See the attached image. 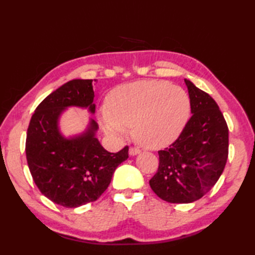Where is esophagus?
Masks as SVG:
<instances>
[{
  "label": "esophagus",
  "mask_w": 255,
  "mask_h": 255,
  "mask_svg": "<svg viewBox=\"0 0 255 255\" xmlns=\"http://www.w3.org/2000/svg\"><path fill=\"white\" fill-rule=\"evenodd\" d=\"M140 152H141V151H140V149H138V148H130V149H129V154H130V155H137V154H139Z\"/></svg>",
  "instance_id": "obj_1"
}]
</instances>
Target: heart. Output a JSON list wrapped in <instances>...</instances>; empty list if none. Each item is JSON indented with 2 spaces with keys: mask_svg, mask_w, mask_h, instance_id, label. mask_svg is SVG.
Wrapping results in <instances>:
<instances>
[{
  "mask_svg": "<svg viewBox=\"0 0 255 255\" xmlns=\"http://www.w3.org/2000/svg\"><path fill=\"white\" fill-rule=\"evenodd\" d=\"M110 110H103L105 131L122 137L128 127L145 148L170 144L180 136L191 112L189 96L180 86L166 81L145 80L124 84L108 96Z\"/></svg>",
  "mask_w": 255,
  "mask_h": 255,
  "instance_id": "1",
  "label": "heart"
}]
</instances>
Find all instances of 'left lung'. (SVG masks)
Listing matches in <instances>:
<instances>
[{"label": "left lung", "mask_w": 255, "mask_h": 255, "mask_svg": "<svg viewBox=\"0 0 255 255\" xmlns=\"http://www.w3.org/2000/svg\"><path fill=\"white\" fill-rule=\"evenodd\" d=\"M192 117L169 148L159 151V169L149 181L165 202L188 204L202 198L223 174L228 159L229 130L217 103L184 80Z\"/></svg>", "instance_id": "8db88e82"}]
</instances>
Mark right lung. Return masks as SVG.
Segmentation results:
<instances>
[{
    "instance_id": "obj_1",
    "label": "right lung",
    "mask_w": 255,
    "mask_h": 255,
    "mask_svg": "<svg viewBox=\"0 0 255 255\" xmlns=\"http://www.w3.org/2000/svg\"><path fill=\"white\" fill-rule=\"evenodd\" d=\"M93 80H71L48 95L32 114L26 137V159L42 195L63 207L95 202L110 185L116 167L127 160L126 145L117 153L102 147L93 118L86 130L66 138L59 118L68 107L95 113Z\"/></svg>"
}]
</instances>
